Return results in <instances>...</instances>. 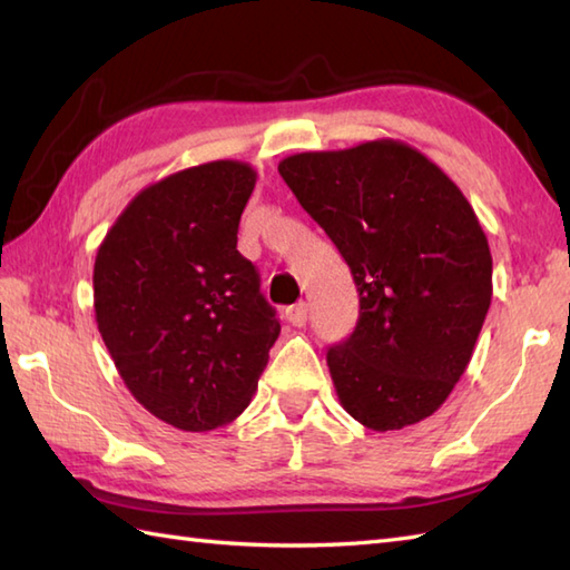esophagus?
I'll return each mask as SVG.
<instances>
[{
    "mask_svg": "<svg viewBox=\"0 0 570 570\" xmlns=\"http://www.w3.org/2000/svg\"><path fill=\"white\" fill-rule=\"evenodd\" d=\"M306 318H308V306L304 304V301H298V304L286 308V321L292 323V325H296V328H304Z\"/></svg>",
    "mask_w": 570,
    "mask_h": 570,
    "instance_id": "obj_1",
    "label": "esophagus"
}]
</instances>
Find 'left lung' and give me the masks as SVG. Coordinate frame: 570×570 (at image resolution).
<instances>
[{
	"label": "left lung",
	"instance_id": "1",
	"mask_svg": "<svg viewBox=\"0 0 570 570\" xmlns=\"http://www.w3.org/2000/svg\"><path fill=\"white\" fill-rule=\"evenodd\" d=\"M278 174L360 292L355 333L328 350L343 409L372 431L429 419L463 377L492 301V254L472 205L399 139L286 156Z\"/></svg>",
	"mask_w": 570,
	"mask_h": 570
}]
</instances>
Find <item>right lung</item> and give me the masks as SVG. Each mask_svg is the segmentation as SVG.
<instances>
[{"mask_svg":"<svg viewBox=\"0 0 570 570\" xmlns=\"http://www.w3.org/2000/svg\"><path fill=\"white\" fill-rule=\"evenodd\" d=\"M257 184L245 161L184 168L139 190L107 229L92 269L95 321L137 402L180 431L235 421L282 325L237 252Z\"/></svg>","mask_w":570,"mask_h":570,"instance_id":"add662e5","label":"right lung"}]
</instances>
